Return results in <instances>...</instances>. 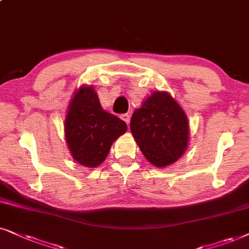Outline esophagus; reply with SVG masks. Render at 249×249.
Returning <instances> with one entry per match:
<instances>
[{
	"label": "esophagus",
	"mask_w": 249,
	"mask_h": 249,
	"mask_svg": "<svg viewBox=\"0 0 249 249\" xmlns=\"http://www.w3.org/2000/svg\"><path fill=\"white\" fill-rule=\"evenodd\" d=\"M121 118L123 119V121H124L125 123H126V124L128 125L130 124V118H131V116L128 115V114H123L122 116H121Z\"/></svg>",
	"instance_id": "1"
}]
</instances>
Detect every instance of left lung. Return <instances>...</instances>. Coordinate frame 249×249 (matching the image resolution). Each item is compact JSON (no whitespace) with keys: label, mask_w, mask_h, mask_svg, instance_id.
<instances>
[{"label":"left lung","mask_w":249,"mask_h":249,"mask_svg":"<svg viewBox=\"0 0 249 249\" xmlns=\"http://www.w3.org/2000/svg\"><path fill=\"white\" fill-rule=\"evenodd\" d=\"M131 132L144 157L157 167L175 163L189 143V122L167 92L155 91L133 112Z\"/></svg>","instance_id":"obj_1"}]
</instances>
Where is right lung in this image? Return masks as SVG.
<instances>
[{
  "label": "right lung",
  "mask_w": 249,
  "mask_h": 249,
  "mask_svg": "<svg viewBox=\"0 0 249 249\" xmlns=\"http://www.w3.org/2000/svg\"><path fill=\"white\" fill-rule=\"evenodd\" d=\"M126 130V123L102 109L93 86L83 85L75 92L65 119V137L78 164L99 166Z\"/></svg>",
  "instance_id": "right-lung-1"
}]
</instances>
